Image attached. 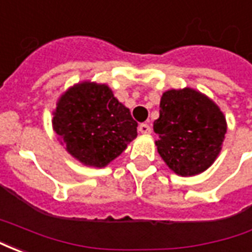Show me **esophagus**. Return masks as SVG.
I'll return each mask as SVG.
<instances>
[{
    "mask_svg": "<svg viewBox=\"0 0 252 252\" xmlns=\"http://www.w3.org/2000/svg\"><path fill=\"white\" fill-rule=\"evenodd\" d=\"M139 131L142 132V133H144V135H148V133H151V126L144 123V124H140V126H139Z\"/></svg>",
    "mask_w": 252,
    "mask_h": 252,
    "instance_id": "obj_1",
    "label": "esophagus"
}]
</instances>
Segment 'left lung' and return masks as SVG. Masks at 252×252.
I'll return each mask as SVG.
<instances>
[{
  "label": "left lung",
  "mask_w": 252,
  "mask_h": 252,
  "mask_svg": "<svg viewBox=\"0 0 252 252\" xmlns=\"http://www.w3.org/2000/svg\"><path fill=\"white\" fill-rule=\"evenodd\" d=\"M154 121L159 155L171 171L193 177L209 169L221 151L227 120L217 104L191 88L170 89Z\"/></svg>",
  "instance_id": "left-lung-1"
}]
</instances>
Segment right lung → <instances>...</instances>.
Segmentation results:
<instances>
[{"label": "right lung", "mask_w": 252, "mask_h": 252, "mask_svg": "<svg viewBox=\"0 0 252 252\" xmlns=\"http://www.w3.org/2000/svg\"><path fill=\"white\" fill-rule=\"evenodd\" d=\"M52 128L72 158L105 167L137 136V123L105 83L83 81L59 97Z\"/></svg>", "instance_id": "right-lung-1"}]
</instances>
